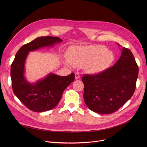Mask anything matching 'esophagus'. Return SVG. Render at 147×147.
Segmentation results:
<instances>
[{
	"label": "esophagus",
	"instance_id": "obj_1",
	"mask_svg": "<svg viewBox=\"0 0 147 147\" xmlns=\"http://www.w3.org/2000/svg\"><path fill=\"white\" fill-rule=\"evenodd\" d=\"M80 74L78 73H75V78L76 80H78L80 78Z\"/></svg>",
	"mask_w": 147,
	"mask_h": 147
}]
</instances>
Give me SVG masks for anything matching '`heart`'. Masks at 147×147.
Instances as JSON below:
<instances>
[{
    "mask_svg": "<svg viewBox=\"0 0 147 147\" xmlns=\"http://www.w3.org/2000/svg\"><path fill=\"white\" fill-rule=\"evenodd\" d=\"M65 61L69 65L82 66L86 71L96 74L108 69L114 60V54L102 45L71 46L67 51Z\"/></svg>",
    "mask_w": 147,
    "mask_h": 147,
    "instance_id": "b5f03b06",
    "label": "heart"
}]
</instances>
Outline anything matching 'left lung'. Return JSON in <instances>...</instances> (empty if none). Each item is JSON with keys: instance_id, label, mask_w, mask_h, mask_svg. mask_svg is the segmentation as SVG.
<instances>
[{"instance_id": "obj_1", "label": "left lung", "mask_w": 147, "mask_h": 147, "mask_svg": "<svg viewBox=\"0 0 147 147\" xmlns=\"http://www.w3.org/2000/svg\"><path fill=\"white\" fill-rule=\"evenodd\" d=\"M138 74V67L132 52L123 47L114 66L100 73L82 77L86 105L98 113L116 112L133 95Z\"/></svg>"}]
</instances>
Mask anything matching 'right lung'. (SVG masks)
<instances>
[{
	"label": "right lung",
	"mask_w": 147,
	"mask_h": 147,
	"mask_svg": "<svg viewBox=\"0 0 147 147\" xmlns=\"http://www.w3.org/2000/svg\"><path fill=\"white\" fill-rule=\"evenodd\" d=\"M62 41L56 36H40L22 46L15 56L10 71L13 91L19 100L32 111L42 112L54 108L65 90L74 80L73 73L67 76L49 73L34 83L27 81L24 76L25 63L30 52L44 47H52Z\"/></svg>",
	"instance_id": "add662e5"
}]
</instances>
